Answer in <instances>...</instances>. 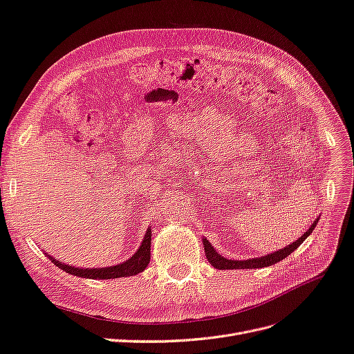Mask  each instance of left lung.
I'll return each instance as SVG.
<instances>
[{
    "label": "left lung",
    "mask_w": 354,
    "mask_h": 354,
    "mask_svg": "<svg viewBox=\"0 0 354 354\" xmlns=\"http://www.w3.org/2000/svg\"><path fill=\"white\" fill-rule=\"evenodd\" d=\"M319 222V218L313 222V225L306 231L304 234H302L297 241H294V243H290L289 246L280 249L277 252H272V254L270 255H266V257H261V258H252V259H246V261H234V259H227L224 257H221L218 252L212 248V245L209 243V240L203 239V246H205V254H206V258L207 261L210 262V266H214L215 268L218 270H233V268H262V267H268V266H272L276 264V262L285 259L286 257H289L292 252H294L302 241H304L310 234L311 231L315 230L316 224Z\"/></svg>",
    "instance_id": "obj_1"
}]
</instances>
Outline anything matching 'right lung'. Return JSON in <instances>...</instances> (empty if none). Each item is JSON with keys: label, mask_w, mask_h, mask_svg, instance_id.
Masks as SVG:
<instances>
[{"label": "right lung", "mask_w": 354, "mask_h": 354, "mask_svg": "<svg viewBox=\"0 0 354 354\" xmlns=\"http://www.w3.org/2000/svg\"><path fill=\"white\" fill-rule=\"evenodd\" d=\"M50 261L53 262L56 267L60 270H64L69 274L78 276V277H87V279H118V277H129V276H135L138 272H142L151 258V228L147 230L145 237L140 243L139 249L136 250V254L127 259L123 264L113 266V267H105V268H78L73 266H66L62 264V262L56 261L53 257H48Z\"/></svg>", "instance_id": "right-lung-1"}]
</instances>
